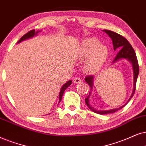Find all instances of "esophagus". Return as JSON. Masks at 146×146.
Returning <instances> with one entry per match:
<instances>
[{
  "instance_id": "34e87169",
  "label": "esophagus",
  "mask_w": 146,
  "mask_h": 146,
  "mask_svg": "<svg viewBox=\"0 0 146 146\" xmlns=\"http://www.w3.org/2000/svg\"><path fill=\"white\" fill-rule=\"evenodd\" d=\"M81 79L80 77H76V78L73 79V83H75V84H77V83H79L81 82Z\"/></svg>"
}]
</instances>
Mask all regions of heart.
Returning <instances> with one entry per match:
<instances>
[{"mask_svg": "<svg viewBox=\"0 0 146 146\" xmlns=\"http://www.w3.org/2000/svg\"><path fill=\"white\" fill-rule=\"evenodd\" d=\"M109 50L106 46L102 45L100 40L95 37L83 40L80 44L78 57L87 60L86 69L89 72H96L101 69L108 57Z\"/></svg>", "mask_w": 146, "mask_h": 146, "instance_id": "heart-1", "label": "heart"}]
</instances>
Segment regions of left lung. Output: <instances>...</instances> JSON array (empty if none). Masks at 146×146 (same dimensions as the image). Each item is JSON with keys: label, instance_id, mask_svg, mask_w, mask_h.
Returning a JSON list of instances; mask_svg holds the SVG:
<instances>
[{"label": "left lung", "instance_id": "8db88e82", "mask_svg": "<svg viewBox=\"0 0 146 146\" xmlns=\"http://www.w3.org/2000/svg\"><path fill=\"white\" fill-rule=\"evenodd\" d=\"M103 31L106 32L107 34L111 38L112 42H113V49L114 50H119L118 53L116 55L113 61V63H115L117 61H119L120 59H126L127 61H129L132 65V69H133V91H132V93L130 96V98L126 104H125L123 106L118 108L115 109H112V110H105V111H99L96 110V109H94L92 106L90 105V102H89V98H90L91 95V91L89 92V94L87 98L85 99V104L87 106V107L92 111L96 113L101 114V115H104V114L107 113H112L117 111L120 109L123 108L128 102H129L130 100L132 98V97L133 96L134 93H135V85H136V81L137 77H138L139 74V65H138V61H137L136 55H135V51H134L133 47L130 44L129 41L126 39L125 38H124L123 36L120 35L116 33L115 32H113L111 31H108V30H103ZM95 77L93 75L91 76H87L85 78V80L86 82L88 83L89 87H91V90L92 91L93 87V81H94Z\"/></svg>", "mask_w": 146, "mask_h": 146}]
</instances>
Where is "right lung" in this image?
<instances>
[{"instance_id": "obj_1", "label": "right lung", "mask_w": 146, "mask_h": 146, "mask_svg": "<svg viewBox=\"0 0 146 146\" xmlns=\"http://www.w3.org/2000/svg\"><path fill=\"white\" fill-rule=\"evenodd\" d=\"M40 31H35V30H32V31H29V32L27 33V34H25V35H23L22 37L20 38V40H19L18 42H17V43H19V42H22V41H23V40L29 39V38L33 37V36H36V35H37V34L38 33L40 32ZM71 83H72V81L71 80H69V81H68L67 83H65V84L63 85V86H62V87L61 88V90H60L59 95V104L60 103V102H61V99H62V97H63L64 91H65V89H67L68 87L71 85ZM48 114H49V113H48Z\"/></svg>"}]
</instances>
